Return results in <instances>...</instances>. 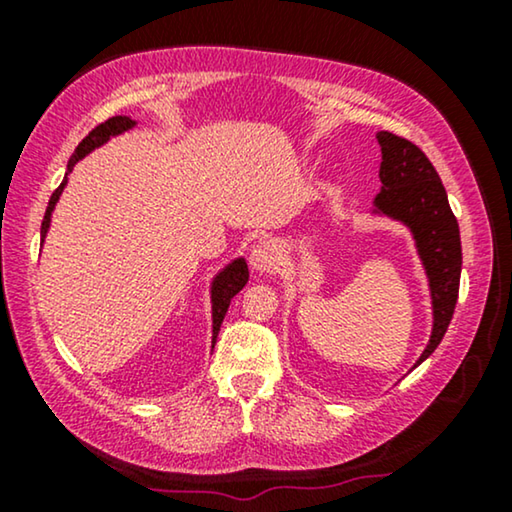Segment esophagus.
<instances>
[{
    "label": "esophagus",
    "mask_w": 512,
    "mask_h": 512,
    "mask_svg": "<svg viewBox=\"0 0 512 512\" xmlns=\"http://www.w3.org/2000/svg\"><path fill=\"white\" fill-rule=\"evenodd\" d=\"M249 263L256 272L277 270L279 263H282V249H279L277 242H270V240L258 242L254 244V249H251Z\"/></svg>",
    "instance_id": "obj_1"
}]
</instances>
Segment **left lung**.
<instances>
[{"instance_id": "left-lung-1", "label": "left lung", "mask_w": 512, "mask_h": 512, "mask_svg": "<svg viewBox=\"0 0 512 512\" xmlns=\"http://www.w3.org/2000/svg\"><path fill=\"white\" fill-rule=\"evenodd\" d=\"M382 188L370 216L398 221L410 230L431 293V338L415 366L429 359L450 326L459 296L461 237L443 181L424 151L408 139L377 132Z\"/></svg>"}]
</instances>
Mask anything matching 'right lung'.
I'll return each instance as SVG.
<instances>
[{"mask_svg": "<svg viewBox=\"0 0 512 512\" xmlns=\"http://www.w3.org/2000/svg\"><path fill=\"white\" fill-rule=\"evenodd\" d=\"M135 125H137L135 118L114 116V118H109L107 123L97 125V128L90 132V135L83 139L79 146H76V151L72 153V158H69V163H67L65 179H62L58 191H55L51 195V200H48L46 216H44V221H41V244H44V240H46L48 228H51L53 209H55V205H58L62 191L67 188V181H69L67 177H69V172L74 170V165L81 163V160L86 158L88 153H93L95 149H100V146L107 144L111 137L123 135V132L132 130ZM247 282H249V268H247V261H244L242 256L233 258V261H230L228 265H223V268L212 277V284H209V298H212V347L216 342V335H219L223 317H226V312H228L230 300H233L235 293H240L244 289V284H247Z\"/></svg>", "mask_w": 512, "mask_h": 512, "instance_id": "add662e5", "label": "right lung"}]
</instances>
